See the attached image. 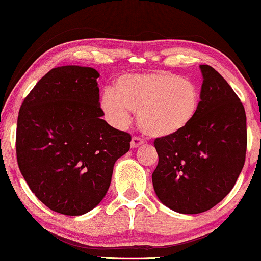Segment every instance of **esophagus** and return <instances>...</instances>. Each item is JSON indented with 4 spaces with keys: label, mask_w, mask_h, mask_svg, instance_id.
I'll return each mask as SVG.
<instances>
[{
    "label": "esophagus",
    "mask_w": 261,
    "mask_h": 261,
    "mask_svg": "<svg viewBox=\"0 0 261 261\" xmlns=\"http://www.w3.org/2000/svg\"><path fill=\"white\" fill-rule=\"evenodd\" d=\"M142 144H144V140H141L140 138H138V137L132 138V141H130L132 148H137V147H139V146H141Z\"/></svg>",
    "instance_id": "1"
}]
</instances>
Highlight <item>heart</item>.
<instances>
[{
  "instance_id": "heart-1",
  "label": "heart",
  "mask_w": 261,
  "mask_h": 261,
  "mask_svg": "<svg viewBox=\"0 0 261 261\" xmlns=\"http://www.w3.org/2000/svg\"><path fill=\"white\" fill-rule=\"evenodd\" d=\"M201 94L191 81L167 71L127 74L115 89L105 91L101 109L116 128H124L130 110L138 112V123L153 139H170L188 129L197 116Z\"/></svg>"
}]
</instances>
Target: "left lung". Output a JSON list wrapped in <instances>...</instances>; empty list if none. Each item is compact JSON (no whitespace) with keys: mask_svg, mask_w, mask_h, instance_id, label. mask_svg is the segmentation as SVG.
<instances>
[{"mask_svg":"<svg viewBox=\"0 0 261 261\" xmlns=\"http://www.w3.org/2000/svg\"><path fill=\"white\" fill-rule=\"evenodd\" d=\"M197 116L183 133L155 139L158 166L152 174L159 201L180 214L212 209L229 194L241 173L247 147L246 113L226 80L201 65Z\"/></svg>","mask_w":261,"mask_h":261,"instance_id":"left-lung-1","label":"left lung"}]
</instances>
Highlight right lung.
Here are the masks:
<instances>
[{
	"instance_id": "right-lung-1",
	"label": "right lung",
	"mask_w": 261,
	"mask_h": 261,
	"mask_svg": "<svg viewBox=\"0 0 261 261\" xmlns=\"http://www.w3.org/2000/svg\"><path fill=\"white\" fill-rule=\"evenodd\" d=\"M92 67L52 69L21 106L19 169L32 192L53 212L78 216L105 198L113 169L129 151L130 135L109 126Z\"/></svg>"
}]
</instances>
